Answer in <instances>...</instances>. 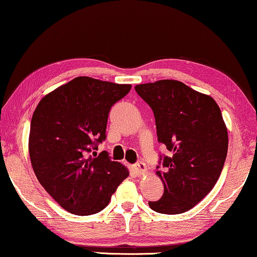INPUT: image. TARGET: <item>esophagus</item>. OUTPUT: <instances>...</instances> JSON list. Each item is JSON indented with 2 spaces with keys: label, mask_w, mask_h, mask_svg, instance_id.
<instances>
[{
  "label": "esophagus",
  "mask_w": 257,
  "mask_h": 257,
  "mask_svg": "<svg viewBox=\"0 0 257 257\" xmlns=\"http://www.w3.org/2000/svg\"><path fill=\"white\" fill-rule=\"evenodd\" d=\"M134 168H135L136 173L139 174V175H141V174L145 173V171H147V165H145L143 162H139V163L135 164V166H134Z\"/></svg>",
  "instance_id": "esophagus-1"
}]
</instances>
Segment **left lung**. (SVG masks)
<instances>
[{"label": "left lung", "instance_id": "obj_1", "mask_svg": "<svg viewBox=\"0 0 257 257\" xmlns=\"http://www.w3.org/2000/svg\"><path fill=\"white\" fill-rule=\"evenodd\" d=\"M151 107L157 136L170 156H160L157 175L164 185L160 200L149 202L153 211L182 213L194 208L216 185L227 156V128L219 106L174 79L135 86Z\"/></svg>", "mask_w": 257, "mask_h": 257}]
</instances>
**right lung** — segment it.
<instances>
[{
	"mask_svg": "<svg viewBox=\"0 0 257 257\" xmlns=\"http://www.w3.org/2000/svg\"><path fill=\"white\" fill-rule=\"evenodd\" d=\"M130 84L86 76L46 94L34 110L29 152L40 185L68 212L89 216L105 209L118 185L128 178L98 144L106 139L108 113L128 94Z\"/></svg>",
	"mask_w": 257,
	"mask_h": 257,
	"instance_id": "add662e5",
	"label": "right lung"
}]
</instances>
